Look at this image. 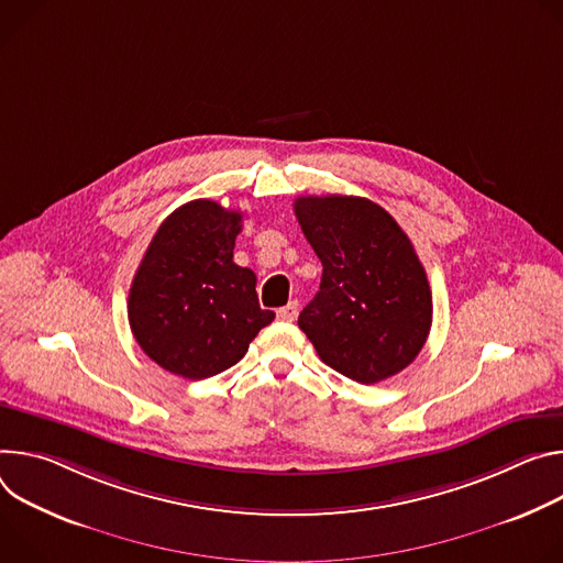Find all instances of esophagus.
Segmentation results:
<instances>
[{"instance_id":"34e87169","label":"esophagus","mask_w":563,"mask_h":563,"mask_svg":"<svg viewBox=\"0 0 563 563\" xmlns=\"http://www.w3.org/2000/svg\"><path fill=\"white\" fill-rule=\"evenodd\" d=\"M297 308H299V303H297V301H290V303H286V306H282V308L277 310V318H279L282 322H295Z\"/></svg>"}]
</instances>
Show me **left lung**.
I'll return each instance as SVG.
<instances>
[{
	"mask_svg": "<svg viewBox=\"0 0 563 563\" xmlns=\"http://www.w3.org/2000/svg\"><path fill=\"white\" fill-rule=\"evenodd\" d=\"M295 217L324 266L299 329L324 364L360 385L396 376L431 329V290L409 236L362 197H299Z\"/></svg>",
	"mask_w": 563,
	"mask_h": 563,
	"instance_id": "8db88e82",
	"label": "left lung"
}]
</instances>
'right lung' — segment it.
I'll list each match as a JSON object with an SVG mask.
<instances>
[{
	"mask_svg": "<svg viewBox=\"0 0 563 563\" xmlns=\"http://www.w3.org/2000/svg\"><path fill=\"white\" fill-rule=\"evenodd\" d=\"M243 214L197 199L156 230L134 275L130 327L165 371L203 380L236 364L275 320L257 297V277L234 264Z\"/></svg>",
	"mask_w": 563,
	"mask_h": 563,
	"instance_id": "right-lung-1",
	"label": "right lung"
}]
</instances>
